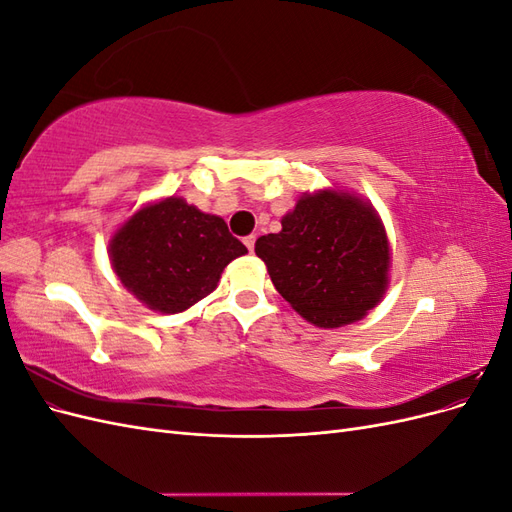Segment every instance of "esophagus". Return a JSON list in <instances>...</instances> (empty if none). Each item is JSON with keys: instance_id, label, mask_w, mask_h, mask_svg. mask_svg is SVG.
Returning a JSON list of instances; mask_svg holds the SVG:
<instances>
[{"instance_id": "esophagus-1", "label": "esophagus", "mask_w": 512, "mask_h": 512, "mask_svg": "<svg viewBox=\"0 0 512 512\" xmlns=\"http://www.w3.org/2000/svg\"><path fill=\"white\" fill-rule=\"evenodd\" d=\"M243 243H245V247H247V250H250V252H254V243H256V237H254V235H247V237L243 239Z\"/></svg>"}]
</instances>
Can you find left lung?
I'll use <instances>...</instances> for the list:
<instances>
[{
  "label": "left lung",
  "mask_w": 512,
  "mask_h": 512,
  "mask_svg": "<svg viewBox=\"0 0 512 512\" xmlns=\"http://www.w3.org/2000/svg\"><path fill=\"white\" fill-rule=\"evenodd\" d=\"M277 292L316 327L335 329L376 307L389 282V241L367 203L346 192L303 196L277 235L256 241Z\"/></svg>",
  "instance_id": "1"
}]
</instances>
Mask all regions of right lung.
<instances>
[{
  "instance_id": "obj_1",
  "label": "right lung",
  "mask_w": 512,
  "mask_h": 512,
  "mask_svg": "<svg viewBox=\"0 0 512 512\" xmlns=\"http://www.w3.org/2000/svg\"><path fill=\"white\" fill-rule=\"evenodd\" d=\"M247 247L218 215L170 196L143 207L111 239L113 269L136 299L177 314L205 299L230 260Z\"/></svg>"
}]
</instances>
